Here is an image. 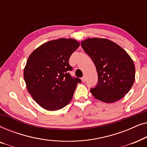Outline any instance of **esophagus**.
I'll list each match as a JSON object with an SVG mask.
<instances>
[{
	"instance_id": "obj_1",
	"label": "esophagus",
	"mask_w": 147,
	"mask_h": 147,
	"mask_svg": "<svg viewBox=\"0 0 147 147\" xmlns=\"http://www.w3.org/2000/svg\"><path fill=\"white\" fill-rule=\"evenodd\" d=\"M82 81L83 82H85L86 81V76H83V77L82 78Z\"/></svg>"
}]
</instances>
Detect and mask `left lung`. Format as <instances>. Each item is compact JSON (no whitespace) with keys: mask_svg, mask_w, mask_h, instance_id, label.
I'll return each mask as SVG.
<instances>
[{"mask_svg":"<svg viewBox=\"0 0 147 147\" xmlns=\"http://www.w3.org/2000/svg\"><path fill=\"white\" fill-rule=\"evenodd\" d=\"M98 73V83L90 91L96 99L112 103L129 92L135 79V67L121 47L107 39L89 38L82 41Z\"/></svg>","mask_w":147,"mask_h":147,"instance_id":"obj_1","label":"left lung"}]
</instances>
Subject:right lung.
<instances>
[{"label":"right lung","mask_w":147,"mask_h":147,"mask_svg":"<svg viewBox=\"0 0 147 147\" xmlns=\"http://www.w3.org/2000/svg\"><path fill=\"white\" fill-rule=\"evenodd\" d=\"M80 46L74 39L48 41L29 55L24 69L29 93L44 109L53 111L65 107L81 80L72 78L69 59Z\"/></svg>","instance_id":"obj_1"}]
</instances>
